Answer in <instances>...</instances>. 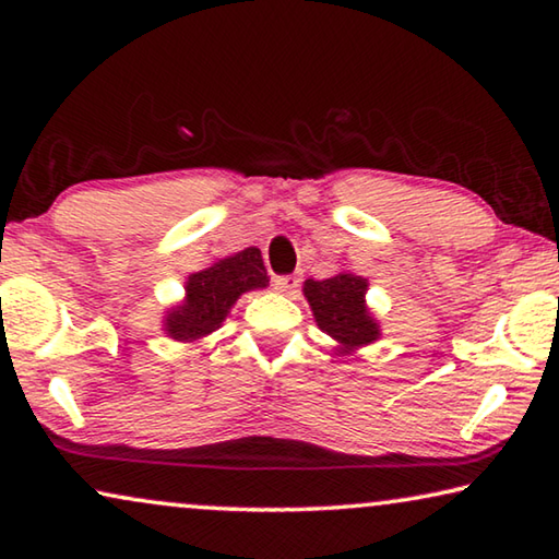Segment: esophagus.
I'll use <instances>...</instances> for the list:
<instances>
[{
	"label": "esophagus",
	"instance_id": "34e87169",
	"mask_svg": "<svg viewBox=\"0 0 559 559\" xmlns=\"http://www.w3.org/2000/svg\"><path fill=\"white\" fill-rule=\"evenodd\" d=\"M273 286L281 293H293L300 286V278L298 276H276L273 278Z\"/></svg>",
	"mask_w": 559,
	"mask_h": 559
}]
</instances>
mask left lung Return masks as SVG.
I'll return each mask as SVG.
<instances>
[{
  "label": "left lung",
  "mask_w": 559,
  "mask_h": 559,
  "mask_svg": "<svg viewBox=\"0 0 559 559\" xmlns=\"http://www.w3.org/2000/svg\"><path fill=\"white\" fill-rule=\"evenodd\" d=\"M370 281L353 271H340L325 281L302 283L318 328L335 340V355H353L380 340L382 328L367 306Z\"/></svg>",
  "instance_id": "obj_1"
}]
</instances>
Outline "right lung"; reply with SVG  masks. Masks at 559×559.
<instances>
[{"instance_id": "obj_1", "label": "right lung", "mask_w": 559, "mask_h": 559, "mask_svg": "<svg viewBox=\"0 0 559 559\" xmlns=\"http://www.w3.org/2000/svg\"><path fill=\"white\" fill-rule=\"evenodd\" d=\"M269 286L266 266L257 246L216 259L202 271L189 273L185 281V298L167 308L163 330L175 343H202L219 330L234 302L243 293Z\"/></svg>"}]
</instances>
